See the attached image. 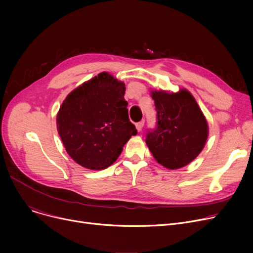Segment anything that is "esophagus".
<instances>
[{
	"mask_svg": "<svg viewBox=\"0 0 253 253\" xmlns=\"http://www.w3.org/2000/svg\"><path fill=\"white\" fill-rule=\"evenodd\" d=\"M143 125H144V122H143V121H140V122L136 123V129H137V131H141L142 128H143Z\"/></svg>",
	"mask_w": 253,
	"mask_h": 253,
	"instance_id": "obj_1",
	"label": "esophagus"
}]
</instances>
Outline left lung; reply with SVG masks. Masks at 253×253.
Returning a JSON list of instances; mask_svg holds the SVG:
<instances>
[{"label": "left lung", "mask_w": 253, "mask_h": 253, "mask_svg": "<svg viewBox=\"0 0 253 253\" xmlns=\"http://www.w3.org/2000/svg\"><path fill=\"white\" fill-rule=\"evenodd\" d=\"M157 127L148 131L145 142L156 161L168 169L191 163L201 153L208 137V124L191 93L152 91Z\"/></svg>", "instance_id": "left-lung-1"}]
</instances>
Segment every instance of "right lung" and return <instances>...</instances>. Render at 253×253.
Here are the masks:
<instances>
[{
    "instance_id": "obj_1",
    "label": "right lung",
    "mask_w": 253,
    "mask_h": 253,
    "mask_svg": "<svg viewBox=\"0 0 253 253\" xmlns=\"http://www.w3.org/2000/svg\"><path fill=\"white\" fill-rule=\"evenodd\" d=\"M125 84L102 72L66 96L56 117L71 158L91 170L111 166L137 130L128 117Z\"/></svg>"
}]
</instances>
